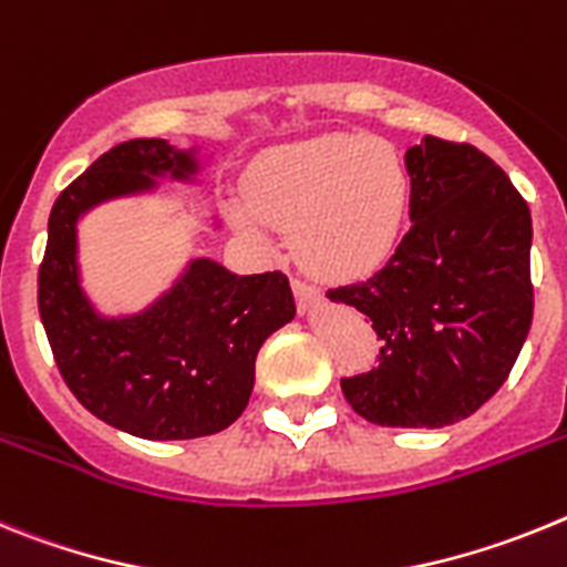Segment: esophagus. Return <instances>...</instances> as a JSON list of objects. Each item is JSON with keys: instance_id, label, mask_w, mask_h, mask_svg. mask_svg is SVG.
I'll use <instances>...</instances> for the list:
<instances>
[{"instance_id": "1", "label": "esophagus", "mask_w": 567, "mask_h": 567, "mask_svg": "<svg viewBox=\"0 0 567 567\" xmlns=\"http://www.w3.org/2000/svg\"><path fill=\"white\" fill-rule=\"evenodd\" d=\"M290 288H293V297H297V305L302 311H311V308H317L322 302V290L317 285L305 282V279L290 277Z\"/></svg>"}]
</instances>
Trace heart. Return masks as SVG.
Returning a JSON list of instances; mask_svg holds the SVG:
<instances>
[{
  "label": "heart",
  "instance_id": "heart-1",
  "mask_svg": "<svg viewBox=\"0 0 567 567\" xmlns=\"http://www.w3.org/2000/svg\"><path fill=\"white\" fill-rule=\"evenodd\" d=\"M250 205L230 219L265 243L268 225L293 230V250L328 279H359L388 262L405 230L411 174L400 151L368 136H319L279 147L254 167Z\"/></svg>",
  "mask_w": 567,
  "mask_h": 567
}]
</instances>
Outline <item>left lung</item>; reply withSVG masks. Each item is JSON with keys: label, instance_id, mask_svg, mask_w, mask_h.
I'll use <instances>...</instances> for the list:
<instances>
[{"label": "left lung", "instance_id": "left-lung-1", "mask_svg": "<svg viewBox=\"0 0 567 567\" xmlns=\"http://www.w3.org/2000/svg\"><path fill=\"white\" fill-rule=\"evenodd\" d=\"M411 230L371 279L328 290L382 339L379 365L342 379L373 425L442 427L502 388L534 319L530 210L508 174L465 142L408 147Z\"/></svg>", "mask_w": 567, "mask_h": 567}]
</instances>
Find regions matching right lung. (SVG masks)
<instances>
[{
	"instance_id": "right-lung-1",
	"label": "right lung",
	"mask_w": 567,
	"mask_h": 567,
	"mask_svg": "<svg viewBox=\"0 0 567 567\" xmlns=\"http://www.w3.org/2000/svg\"><path fill=\"white\" fill-rule=\"evenodd\" d=\"M196 151L131 140L73 179L48 219L39 268V317L59 373L93 416L142 440H196L239 420L254 391L256 353L293 319L285 274L236 277L199 256L145 311L105 317L79 277L82 214L120 196L147 194L159 176L190 182Z\"/></svg>"
}]
</instances>
